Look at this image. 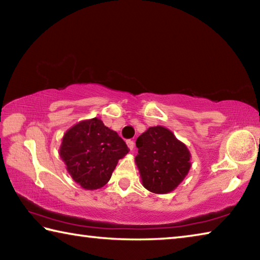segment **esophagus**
I'll use <instances>...</instances> for the list:
<instances>
[{"mask_svg": "<svg viewBox=\"0 0 260 260\" xmlns=\"http://www.w3.org/2000/svg\"><path fill=\"white\" fill-rule=\"evenodd\" d=\"M126 143H127V147L129 148V150H133V149H134V146H135V144H134V141H132V140H127V141H126Z\"/></svg>", "mask_w": 260, "mask_h": 260, "instance_id": "obj_1", "label": "esophagus"}]
</instances>
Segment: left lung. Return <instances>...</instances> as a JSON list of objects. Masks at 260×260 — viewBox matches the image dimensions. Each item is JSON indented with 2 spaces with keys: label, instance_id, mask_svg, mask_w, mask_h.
<instances>
[{
  "label": "left lung",
  "instance_id": "8db88e82",
  "mask_svg": "<svg viewBox=\"0 0 260 260\" xmlns=\"http://www.w3.org/2000/svg\"><path fill=\"white\" fill-rule=\"evenodd\" d=\"M136 147L141 181L153 193L173 191L190 170V151L166 127H149L136 140Z\"/></svg>",
  "mask_w": 260,
  "mask_h": 260
}]
</instances>
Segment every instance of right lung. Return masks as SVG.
<instances>
[{"instance_id": "1", "label": "right lung", "mask_w": 260, "mask_h": 260, "mask_svg": "<svg viewBox=\"0 0 260 260\" xmlns=\"http://www.w3.org/2000/svg\"><path fill=\"white\" fill-rule=\"evenodd\" d=\"M128 151L117 132L104 126L100 118H93L67 131L59 156L74 181L86 190H95L108 183L118 160Z\"/></svg>"}]
</instances>
